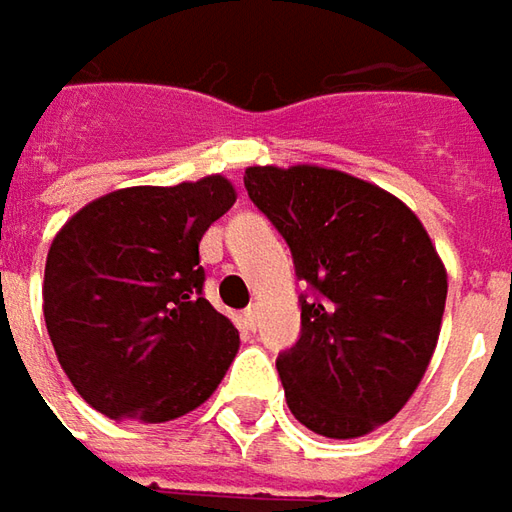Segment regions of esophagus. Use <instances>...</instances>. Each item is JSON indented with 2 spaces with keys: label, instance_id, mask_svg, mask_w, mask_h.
<instances>
[{
  "label": "esophagus",
  "instance_id": "esophagus-1",
  "mask_svg": "<svg viewBox=\"0 0 512 512\" xmlns=\"http://www.w3.org/2000/svg\"><path fill=\"white\" fill-rule=\"evenodd\" d=\"M240 320H243V326H246V328H255L257 326V306H249V309H243Z\"/></svg>",
  "mask_w": 512,
  "mask_h": 512
}]
</instances>
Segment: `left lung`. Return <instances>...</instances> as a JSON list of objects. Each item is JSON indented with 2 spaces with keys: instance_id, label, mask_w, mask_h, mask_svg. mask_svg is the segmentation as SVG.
I'll use <instances>...</instances> for the list:
<instances>
[{
  "instance_id": "left-lung-1",
  "label": "left lung",
  "mask_w": 512,
  "mask_h": 512,
  "mask_svg": "<svg viewBox=\"0 0 512 512\" xmlns=\"http://www.w3.org/2000/svg\"><path fill=\"white\" fill-rule=\"evenodd\" d=\"M243 184L314 289L277 360L289 411L328 439L377 431L436 351L448 272L433 240L397 195L340 169L249 167Z\"/></svg>"
}]
</instances>
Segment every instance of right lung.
<instances>
[{
	"mask_svg": "<svg viewBox=\"0 0 512 512\" xmlns=\"http://www.w3.org/2000/svg\"><path fill=\"white\" fill-rule=\"evenodd\" d=\"M229 178L107 192L64 223L45 263V323L81 399L110 419L169 422L215 394L238 328L201 297L203 232Z\"/></svg>",
	"mask_w": 512,
	"mask_h": 512,
	"instance_id": "obj_1",
	"label": "right lung"
}]
</instances>
